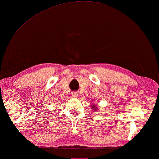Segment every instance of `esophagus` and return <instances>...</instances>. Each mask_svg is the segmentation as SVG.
I'll use <instances>...</instances> for the list:
<instances>
[{
    "instance_id": "esophagus-1",
    "label": "esophagus",
    "mask_w": 159,
    "mask_h": 159,
    "mask_svg": "<svg viewBox=\"0 0 159 159\" xmlns=\"http://www.w3.org/2000/svg\"><path fill=\"white\" fill-rule=\"evenodd\" d=\"M72 96L73 98H76L77 96H78V93H76V92H72Z\"/></svg>"
}]
</instances>
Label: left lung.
<instances>
[{"instance_id": "left-lung-1", "label": "left lung", "mask_w": 159, "mask_h": 159, "mask_svg": "<svg viewBox=\"0 0 159 159\" xmlns=\"http://www.w3.org/2000/svg\"><path fill=\"white\" fill-rule=\"evenodd\" d=\"M92 108H93L94 109H96V107H95V106H93V107H92Z\"/></svg>"}]
</instances>
